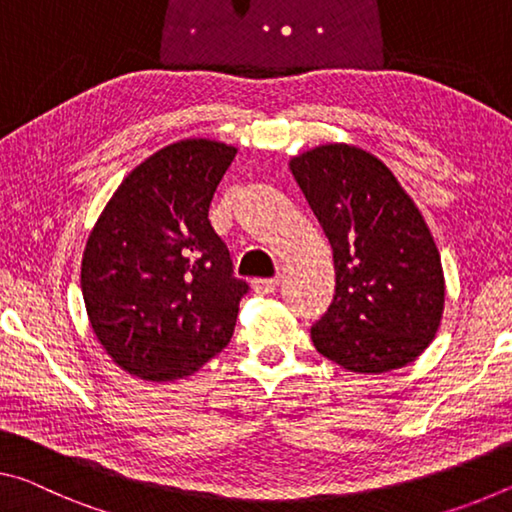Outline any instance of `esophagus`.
<instances>
[{"mask_svg": "<svg viewBox=\"0 0 512 512\" xmlns=\"http://www.w3.org/2000/svg\"><path fill=\"white\" fill-rule=\"evenodd\" d=\"M251 286H254V290L258 292V295H270V292L276 290V286H279V279H254L251 281Z\"/></svg>", "mask_w": 512, "mask_h": 512, "instance_id": "1", "label": "esophagus"}]
</instances>
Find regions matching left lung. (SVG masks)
I'll list each match as a JSON object with an SVG mask.
<instances>
[{
	"instance_id": "obj_1",
	"label": "left lung",
	"mask_w": 512,
	"mask_h": 512,
	"mask_svg": "<svg viewBox=\"0 0 512 512\" xmlns=\"http://www.w3.org/2000/svg\"><path fill=\"white\" fill-rule=\"evenodd\" d=\"M333 249L335 295L315 349L349 372L404 367L435 338L445 276L429 226L379 158L322 145L290 161Z\"/></svg>"
}]
</instances>
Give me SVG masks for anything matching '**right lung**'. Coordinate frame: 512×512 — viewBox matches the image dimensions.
I'll use <instances>...</instances> for the list:
<instances>
[{"label": "right lung", "mask_w": 512, "mask_h": 512, "mask_svg": "<svg viewBox=\"0 0 512 512\" xmlns=\"http://www.w3.org/2000/svg\"><path fill=\"white\" fill-rule=\"evenodd\" d=\"M236 147L192 138L140 163L92 229L81 290L92 331L147 381L197 372L229 345L249 283L208 220Z\"/></svg>", "instance_id": "obj_1"}]
</instances>
